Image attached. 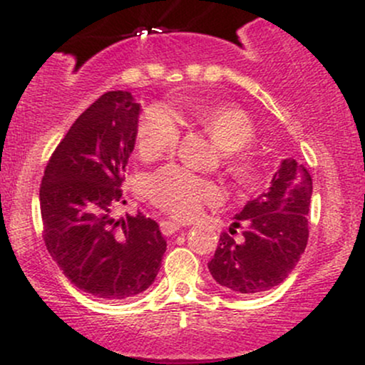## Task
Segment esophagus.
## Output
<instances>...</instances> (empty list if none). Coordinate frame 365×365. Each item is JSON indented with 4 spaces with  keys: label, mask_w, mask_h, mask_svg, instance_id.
<instances>
[{
    "label": "esophagus",
    "mask_w": 365,
    "mask_h": 365,
    "mask_svg": "<svg viewBox=\"0 0 365 365\" xmlns=\"http://www.w3.org/2000/svg\"><path fill=\"white\" fill-rule=\"evenodd\" d=\"M161 232H163V235H175V233L178 232V230H182V225L180 223H175V221H161Z\"/></svg>",
    "instance_id": "obj_1"
}]
</instances>
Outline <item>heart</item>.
<instances>
[{"mask_svg":"<svg viewBox=\"0 0 365 365\" xmlns=\"http://www.w3.org/2000/svg\"><path fill=\"white\" fill-rule=\"evenodd\" d=\"M195 123L211 137L223 153L231 154L249 148L255 139L254 121L240 108L230 104L197 108ZM180 139V125L175 113L165 104H150L142 113L137 127V148L144 158L171 153ZM228 171L240 185H252L257 166L250 154L239 153L228 158ZM148 194L154 204L178 217H194L204 204L221 199L216 183L194 177L178 166H165L148 180Z\"/></svg>","mask_w":365,"mask_h":365,"instance_id":"obj_1","label":"heart"}]
</instances>
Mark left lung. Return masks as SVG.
<instances>
[{
  "label": "left lung",
  "mask_w": 365,
  "mask_h": 365,
  "mask_svg": "<svg viewBox=\"0 0 365 365\" xmlns=\"http://www.w3.org/2000/svg\"><path fill=\"white\" fill-rule=\"evenodd\" d=\"M312 178L295 159H283L267 192L235 215L230 233L245 225V240L221 233L209 273L225 290L252 295L276 287L292 273L309 238Z\"/></svg>",
  "instance_id": "8db88e82"
}]
</instances>
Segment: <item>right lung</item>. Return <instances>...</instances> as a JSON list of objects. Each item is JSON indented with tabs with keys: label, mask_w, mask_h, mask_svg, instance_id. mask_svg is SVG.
<instances>
[{
	"label": "right lung",
	"mask_w": 365,
	"mask_h": 365,
	"mask_svg": "<svg viewBox=\"0 0 365 365\" xmlns=\"http://www.w3.org/2000/svg\"><path fill=\"white\" fill-rule=\"evenodd\" d=\"M139 113L130 92L103 94L54 149L39 190L51 257L70 283L106 300L148 290L166 252L156 221L142 212L113 216L116 204H125L121 183Z\"/></svg>",
	"instance_id": "obj_1"
}]
</instances>
